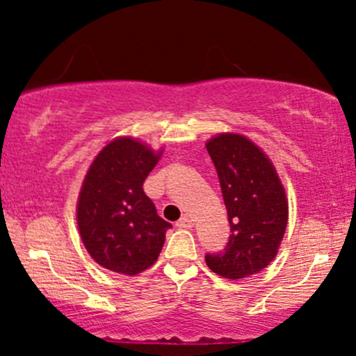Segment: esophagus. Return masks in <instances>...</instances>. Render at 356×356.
I'll use <instances>...</instances> for the list:
<instances>
[{
    "label": "esophagus",
    "mask_w": 356,
    "mask_h": 356,
    "mask_svg": "<svg viewBox=\"0 0 356 356\" xmlns=\"http://www.w3.org/2000/svg\"><path fill=\"white\" fill-rule=\"evenodd\" d=\"M177 227H181V229H191L192 227V220L189 216H184V218H181L177 220V224H175Z\"/></svg>",
    "instance_id": "obj_1"
}]
</instances>
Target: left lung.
<instances>
[{"label":"left lung","mask_w":356,"mask_h":356,"mask_svg":"<svg viewBox=\"0 0 356 356\" xmlns=\"http://www.w3.org/2000/svg\"><path fill=\"white\" fill-rule=\"evenodd\" d=\"M227 209L231 234L226 248L206 254L219 276L241 280L275 259L288 224V201L271 161L238 134H220L206 144Z\"/></svg>","instance_id":"1"}]
</instances>
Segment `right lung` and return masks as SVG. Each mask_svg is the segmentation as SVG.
<instances>
[{"mask_svg": "<svg viewBox=\"0 0 356 356\" xmlns=\"http://www.w3.org/2000/svg\"><path fill=\"white\" fill-rule=\"evenodd\" d=\"M159 155L120 137L100 150L85 175L76 222L88 254L105 269L134 276L161 254L172 224L159 218L142 187Z\"/></svg>", "mask_w": 356, "mask_h": 356, "instance_id": "1", "label": "right lung"}]
</instances>
